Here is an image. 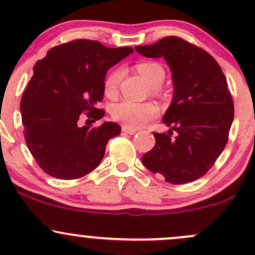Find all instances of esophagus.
I'll use <instances>...</instances> for the list:
<instances>
[{
  "label": "esophagus",
  "instance_id": "34e87169",
  "mask_svg": "<svg viewBox=\"0 0 255 255\" xmlns=\"http://www.w3.org/2000/svg\"><path fill=\"white\" fill-rule=\"evenodd\" d=\"M122 131H125V133H127V134H130V135H133V134H135L136 133V129H131V128H128V127H122Z\"/></svg>",
  "mask_w": 255,
  "mask_h": 255
}]
</instances>
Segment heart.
<instances>
[{
	"mask_svg": "<svg viewBox=\"0 0 255 255\" xmlns=\"http://www.w3.org/2000/svg\"><path fill=\"white\" fill-rule=\"evenodd\" d=\"M135 69L151 86V93L156 97H163L159 89L165 79V69L160 63L154 61H142L135 64ZM122 78L120 68L113 69L105 78L104 89L108 96H114L119 89ZM158 115V108L153 103H135L130 101H122L111 108V116L114 120L121 122L125 127L137 129L145 126Z\"/></svg>",
	"mask_w": 255,
	"mask_h": 255,
	"instance_id": "1",
	"label": "heart"
}]
</instances>
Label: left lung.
<instances>
[{"label": "left lung", "mask_w": 255, "mask_h": 255, "mask_svg": "<svg viewBox=\"0 0 255 255\" xmlns=\"http://www.w3.org/2000/svg\"><path fill=\"white\" fill-rule=\"evenodd\" d=\"M135 50L146 57H164L174 81L172 103L163 118L171 129L154 133L156 145L142 163L169 183L198 180L223 152L234 120L233 97L222 68L209 52L176 36Z\"/></svg>", "instance_id": "obj_1"}]
</instances>
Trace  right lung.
I'll return each instance as SVG.
<instances>
[{"mask_svg":"<svg viewBox=\"0 0 255 255\" xmlns=\"http://www.w3.org/2000/svg\"><path fill=\"white\" fill-rule=\"evenodd\" d=\"M131 52L130 46L113 49L98 40L74 39L37 61L20 111L25 141L44 172L75 180L99 165L108 141L121 127L115 122L81 127L79 118H103L97 104L103 101L107 71Z\"/></svg>","mask_w":255,"mask_h":255,"instance_id":"1","label":"right lung"}]
</instances>
